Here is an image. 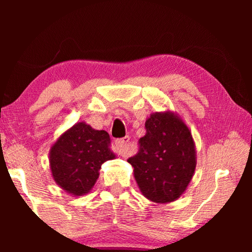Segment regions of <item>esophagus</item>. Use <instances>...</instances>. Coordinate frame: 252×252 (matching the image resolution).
<instances>
[{
  "label": "esophagus",
  "instance_id": "esophagus-1",
  "mask_svg": "<svg viewBox=\"0 0 252 252\" xmlns=\"http://www.w3.org/2000/svg\"><path fill=\"white\" fill-rule=\"evenodd\" d=\"M129 140H130L129 136H125V138L118 139L116 141V147L118 149V153L122 157H127V155H129V152H127V149H126Z\"/></svg>",
  "mask_w": 252,
  "mask_h": 252
}]
</instances>
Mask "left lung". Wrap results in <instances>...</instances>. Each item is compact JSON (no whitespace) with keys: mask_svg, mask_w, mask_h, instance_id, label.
Returning <instances> with one entry per match:
<instances>
[{"mask_svg":"<svg viewBox=\"0 0 252 252\" xmlns=\"http://www.w3.org/2000/svg\"><path fill=\"white\" fill-rule=\"evenodd\" d=\"M139 152L129 158L141 193L155 203L176 201L192 180L197 151L189 127L177 112L150 114Z\"/></svg>","mask_w":252,"mask_h":252,"instance_id":"1","label":"left lung"}]
</instances>
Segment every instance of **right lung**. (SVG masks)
I'll list each match as a JSON object with an SVG mask.
<instances>
[{
	"instance_id": "obj_1",
	"label": "right lung",
	"mask_w": 252,
	"mask_h": 252,
	"mask_svg": "<svg viewBox=\"0 0 252 252\" xmlns=\"http://www.w3.org/2000/svg\"><path fill=\"white\" fill-rule=\"evenodd\" d=\"M110 135L85 122L63 132L50 149L49 162L53 180L73 197L87 194L94 187L103 162L116 159Z\"/></svg>"
}]
</instances>
